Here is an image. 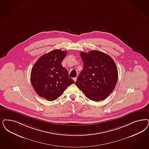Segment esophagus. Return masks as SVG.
<instances>
[{
    "label": "esophagus",
    "instance_id": "34e87169",
    "mask_svg": "<svg viewBox=\"0 0 149 149\" xmlns=\"http://www.w3.org/2000/svg\"><path fill=\"white\" fill-rule=\"evenodd\" d=\"M73 80H74L75 82H76V81H77V77H74V78H73Z\"/></svg>",
    "mask_w": 149,
    "mask_h": 149
}]
</instances>
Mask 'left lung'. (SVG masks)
<instances>
[{
    "instance_id": "8db88e82",
    "label": "left lung",
    "mask_w": 149,
    "mask_h": 149,
    "mask_svg": "<svg viewBox=\"0 0 149 149\" xmlns=\"http://www.w3.org/2000/svg\"><path fill=\"white\" fill-rule=\"evenodd\" d=\"M83 69L75 85L91 100L99 101L113 92L118 80V70L113 59L102 52H82Z\"/></svg>"
}]
</instances>
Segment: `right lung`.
Wrapping results in <instances>:
<instances>
[{
	"mask_svg": "<svg viewBox=\"0 0 149 149\" xmlns=\"http://www.w3.org/2000/svg\"><path fill=\"white\" fill-rule=\"evenodd\" d=\"M67 54V51L55 49L41 56L34 64L31 70V84L41 97L50 101L56 100L75 82L62 66Z\"/></svg>",
	"mask_w": 149,
	"mask_h": 149,
	"instance_id": "right-lung-1",
	"label": "right lung"
}]
</instances>
